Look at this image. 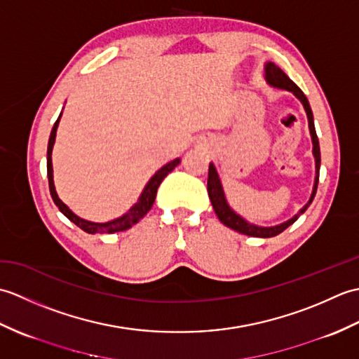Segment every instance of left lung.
<instances>
[{
    "mask_svg": "<svg viewBox=\"0 0 359 359\" xmlns=\"http://www.w3.org/2000/svg\"><path fill=\"white\" fill-rule=\"evenodd\" d=\"M264 72H265V81L269 83L271 88H278V89H284L292 93L297 100H299L306 109L307 114V120H309V129H310V137H311V144H313V157H315V184L313 189H311L310 199L309 202L304 205V207L296 212L293 217H290L285 222H282L279 225L274 226H261L256 224L248 222L247 219H243L241 215H238L226 201V196L222 187V180L219 177V172L216 170L215 163H210V170H208V196L212 205V210L217 215L219 220L222 222L225 226L231 228V230L247 234V236H253V238H273V236H278L282 231L288 228L292 224H294L297 217L306 212V210L310 207V203L313 202L316 189H318V182H319V168H321V151H319V140L316 135V129H315V121H313V112H311L310 103L307 100V97L304 95L302 90L296 86V83L288 79V75L280 69L279 66H276L271 62H266L264 66Z\"/></svg>",
    "mask_w": 359,
    "mask_h": 359,
    "instance_id": "left-lung-1",
    "label": "left lung"
}]
</instances>
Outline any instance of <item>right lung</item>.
<instances>
[{
    "label": "right lung",
    "instance_id": "right-lung-1",
    "mask_svg": "<svg viewBox=\"0 0 359 359\" xmlns=\"http://www.w3.org/2000/svg\"><path fill=\"white\" fill-rule=\"evenodd\" d=\"M63 114V112H62ZM62 114H60L55 123H53V128L50 131V137H49V143H48V179H49V189H50V196L53 202L58 207V210L63 212V215L74 222L77 226H80L83 231H86L89 234H95V233H117V231H125L128 228H131L133 225H135L139 222L140 219H143L147 216V212L152 208V203L156 201L157 196V188L158 185L162 184V180L170 174L175 166L180 163V158H174L172 162H168L166 165H163L160 170L152 175V177L148 180V184L144 185L142 194L139 196V199L129 208L125 215H121L117 219L108 220V222H90V220L83 219L80 216L75 215V212L67 207L66 203H63V201L60 199L57 191H55V184H53V168H52V149L53 144H55V137H57V128L60 123V118H62Z\"/></svg>",
    "mask_w": 359,
    "mask_h": 359
}]
</instances>
